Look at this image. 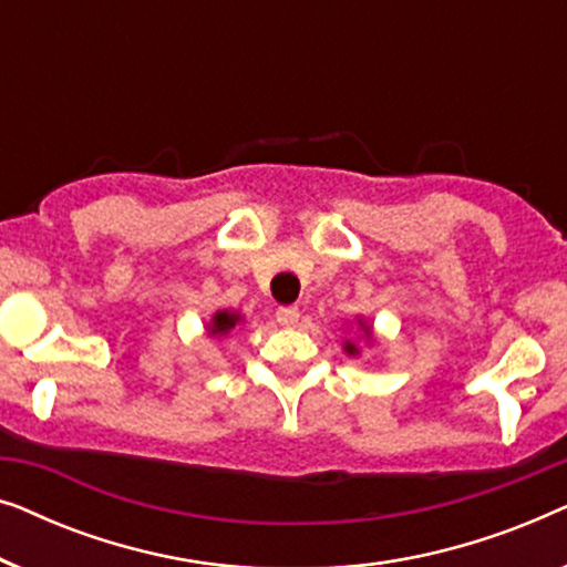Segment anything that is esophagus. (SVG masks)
Returning <instances> with one entry per match:
<instances>
[{
	"label": "esophagus",
	"mask_w": 567,
	"mask_h": 567,
	"mask_svg": "<svg viewBox=\"0 0 567 567\" xmlns=\"http://www.w3.org/2000/svg\"><path fill=\"white\" fill-rule=\"evenodd\" d=\"M276 320H278V324H284V328H291V324L299 322V309L297 307H281L276 312Z\"/></svg>",
	"instance_id": "34e87169"
}]
</instances>
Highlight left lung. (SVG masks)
Instances as JSON below:
<instances>
[{
  "label": "left lung",
  "mask_w": 567,
  "mask_h": 567,
  "mask_svg": "<svg viewBox=\"0 0 567 567\" xmlns=\"http://www.w3.org/2000/svg\"><path fill=\"white\" fill-rule=\"evenodd\" d=\"M355 324H359V332H361L359 338H363V343H367V346L374 343V340H371V324H369L367 320H363V317H355ZM343 351H346L348 355H361L359 340H343Z\"/></svg>",
  "instance_id": "8db88e82"
}]
</instances>
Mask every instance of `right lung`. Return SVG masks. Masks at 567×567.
Returning <instances> with one entry per match:
<instances>
[{"label": "right lung", "mask_w": 567, "mask_h": 567, "mask_svg": "<svg viewBox=\"0 0 567 567\" xmlns=\"http://www.w3.org/2000/svg\"><path fill=\"white\" fill-rule=\"evenodd\" d=\"M245 322V315H239L237 309H216L212 320L206 322V332L212 338H227L237 324Z\"/></svg>", "instance_id": "right-lung-1"}]
</instances>
